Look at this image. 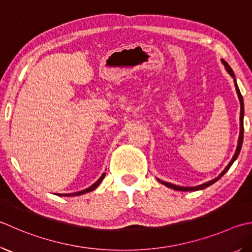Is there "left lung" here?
I'll list each match as a JSON object with an SVG mask.
<instances>
[{
	"instance_id": "8db88e82",
	"label": "left lung",
	"mask_w": 252,
	"mask_h": 252,
	"mask_svg": "<svg viewBox=\"0 0 252 252\" xmlns=\"http://www.w3.org/2000/svg\"><path fill=\"white\" fill-rule=\"evenodd\" d=\"M222 63L223 65H225V67H226V70L229 72V75L231 76V77H234V81H235V87H236V90H237V94H238V98H239V101H240V134H239V140H238V146H237V150H236V153H235V155H234V158H231V161L229 162V164H228V165L226 166V168L225 170H223L220 174H219V176H217L216 178H214V180H212V181H209V182H207V183H205V184H202V185H199V186H195V187H183V186H176V185H173V184H171V183H165V182H161V183H163L164 185L165 186H167V187H170V189H175V190H182V191H189V190H199V189H206V187H208V186H210L212 184H214L215 182H217L219 178H220L223 174H225L228 170H229L230 168V166L232 165V163H234L235 161H236V158H238V155H239V153H240V150H241V145H242V141H244V99H242V95H241V94H240V90H239V88H238V86H237V82H236V79H235V74H234V71H232V69L230 68V66L228 65V63L225 62V61H222Z\"/></svg>"
}]
</instances>
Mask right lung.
<instances>
[{
    "mask_svg": "<svg viewBox=\"0 0 252 252\" xmlns=\"http://www.w3.org/2000/svg\"><path fill=\"white\" fill-rule=\"evenodd\" d=\"M104 175H106V173H103L102 175H101V177L99 178V180L94 183V185H91L90 187H88V189H84V190H80V191H77V193H72V194H65V195H61V196H79V195H82V194H85V193H88V191H91V190H94L95 187H98V185L100 184V183H101V181L103 180L104 178Z\"/></svg>",
    "mask_w": 252,
    "mask_h": 252,
    "instance_id": "add662e5",
    "label": "right lung"
}]
</instances>
